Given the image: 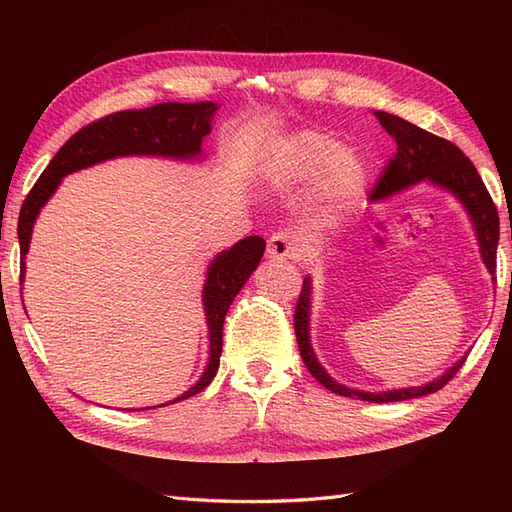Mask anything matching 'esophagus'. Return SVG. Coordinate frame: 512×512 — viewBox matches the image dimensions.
<instances>
[{
  "mask_svg": "<svg viewBox=\"0 0 512 512\" xmlns=\"http://www.w3.org/2000/svg\"><path fill=\"white\" fill-rule=\"evenodd\" d=\"M266 253L270 259H277V262H286V259H297L301 253L299 239L290 233H273V237L268 239V248Z\"/></svg>",
  "mask_w": 512,
  "mask_h": 512,
  "instance_id": "34e87169",
  "label": "esophagus"
}]
</instances>
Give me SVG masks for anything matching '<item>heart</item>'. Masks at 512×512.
<instances>
[{"label": "heart", "mask_w": 512, "mask_h": 512, "mask_svg": "<svg viewBox=\"0 0 512 512\" xmlns=\"http://www.w3.org/2000/svg\"><path fill=\"white\" fill-rule=\"evenodd\" d=\"M268 169L284 187H303L319 178V200L328 215L350 209L361 198L367 182L365 162L343 149L341 140L314 129L277 140L270 151Z\"/></svg>", "instance_id": "1"}]
</instances>
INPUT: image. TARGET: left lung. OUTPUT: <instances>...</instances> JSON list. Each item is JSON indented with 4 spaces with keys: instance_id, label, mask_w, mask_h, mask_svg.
Wrapping results in <instances>:
<instances>
[{
    "instance_id": "1",
    "label": "left lung",
    "mask_w": 512,
    "mask_h": 512,
    "mask_svg": "<svg viewBox=\"0 0 512 512\" xmlns=\"http://www.w3.org/2000/svg\"><path fill=\"white\" fill-rule=\"evenodd\" d=\"M374 116L378 118V123L383 125L385 132L396 140L398 147L394 158H389L385 171L380 173V178L372 191V200H385L389 195L407 189L420 180H429L433 184H438V187L451 191L455 198L464 204V209L469 211L471 222L477 231V242H480L484 264L488 268V273L495 275L499 215L491 193L486 191L473 162L462 154L460 147H455L449 140H444L436 134L424 132V129L405 121V118L387 112H374ZM295 334L303 363H306L308 372L317 378L325 389H330L339 396L358 398L367 402H396L433 394V391L447 385L449 380L460 372V367L466 361L464 356L447 374L422 387L376 391L374 394V391H358L339 385L321 367L310 345V279L303 281L301 295L295 308Z\"/></svg>"
}]
</instances>
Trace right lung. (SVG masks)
<instances>
[{
	"mask_svg": "<svg viewBox=\"0 0 512 512\" xmlns=\"http://www.w3.org/2000/svg\"><path fill=\"white\" fill-rule=\"evenodd\" d=\"M217 110L215 103H160L145 110H125L79 129L65 143L50 165L43 169L35 187L26 195L19 211L17 235L21 253V281H24L26 264L24 257L30 246L32 226H35L41 206L57 191L63 176L72 171L92 167L96 162L116 156H169V158H193L200 154L202 138L211 132V118ZM266 242L262 237L250 235L237 242L233 248L213 259L206 273L204 284V312L209 323L211 354L202 378L189 391L178 396V402L200 391L211 383L222 354V328L228 308H231L237 292L242 290L250 273L262 262Z\"/></svg>",
	"mask_w": 512,
	"mask_h": 512,
	"instance_id": "right-lung-1",
	"label": "right lung"
}]
</instances>
